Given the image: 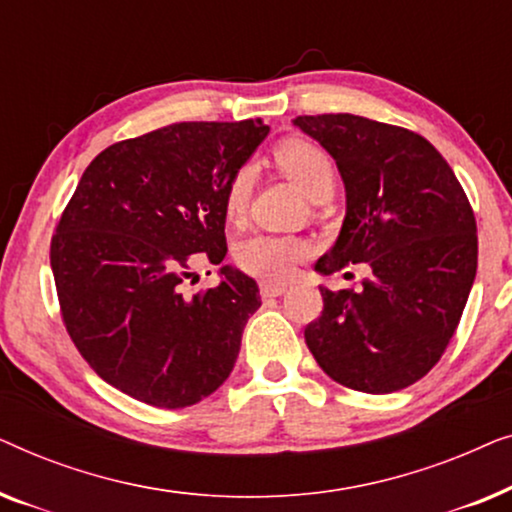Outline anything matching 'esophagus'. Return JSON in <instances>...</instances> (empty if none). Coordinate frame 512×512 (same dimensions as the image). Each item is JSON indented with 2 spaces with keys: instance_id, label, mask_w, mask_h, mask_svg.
Wrapping results in <instances>:
<instances>
[{
  "instance_id": "1",
  "label": "esophagus",
  "mask_w": 512,
  "mask_h": 512,
  "mask_svg": "<svg viewBox=\"0 0 512 512\" xmlns=\"http://www.w3.org/2000/svg\"><path fill=\"white\" fill-rule=\"evenodd\" d=\"M289 291L286 284H275V282H261V296L263 298H279Z\"/></svg>"
}]
</instances>
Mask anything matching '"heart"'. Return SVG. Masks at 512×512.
Listing matches in <instances>:
<instances>
[{"label": "heart", "mask_w": 512, "mask_h": 512, "mask_svg": "<svg viewBox=\"0 0 512 512\" xmlns=\"http://www.w3.org/2000/svg\"><path fill=\"white\" fill-rule=\"evenodd\" d=\"M275 163L286 177L303 188L307 198L319 200L335 191V165L324 146L310 139H284L275 149ZM254 167L242 165L230 174L223 191V212L228 221H240L247 212L254 188ZM310 254V244L296 235H254L237 249V261L251 275L265 279L289 277L298 261Z\"/></svg>", "instance_id": "obj_1"}]
</instances>
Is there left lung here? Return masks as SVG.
Returning a JSON list of instances; mask_svg holds the SVG:
<instances>
[{"label":"left lung","instance_id":"8db88e82","mask_svg":"<svg viewBox=\"0 0 512 512\" xmlns=\"http://www.w3.org/2000/svg\"><path fill=\"white\" fill-rule=\"evenodd\" d=\"M345 181L347 214L317 272L366 263L363 289L331 291L305 342L335 382L366 394L405 389L436 366L457 331L478 233L452 167L417 132L354 114L298 116Z\"/></svg>","mask_w":512,"mask_h":512}]
</instances>
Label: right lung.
<instances>
[{
    "mask_svg": "<svg viewBox=\"0 0 512 512\" xmlns=\"http://www.w3.org/2000/svg\"><path fill=\"white\" fill-rule=\"evenodd\" d=\"M270 128L174 123L104 149L86 167L51 240L67 333L88 366L137 401L177 410L233 370L258 284L223 265L186 298L193 254L226 258L223 191Z\"/></svg>",
    "mask_w": 512,
    "mask_h": 512,
    "instance_id": "add662e5",
    "label": "right lung"
}]
</instances>
